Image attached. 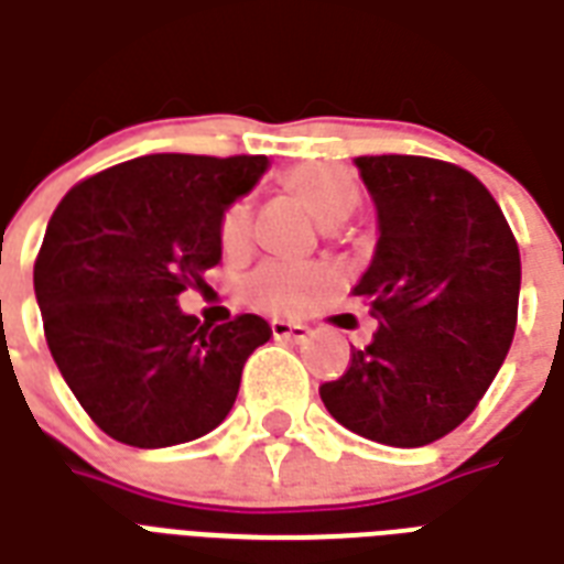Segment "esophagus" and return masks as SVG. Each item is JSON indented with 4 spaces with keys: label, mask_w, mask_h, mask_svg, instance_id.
I'll return each instance as SVG.
<instances>
[{
    "label": "esophagus",
    "mask_w": 564,
    "mask_h": 564,
    "mask_svg": "<svg viewBox=\"0 0 564 564\" xmlns=\"http://www.w3.org/2000/svg\"><path fill=\"white\" fill-rule=\"evenodd\" d=\"M271 335L278 341H305L311 329L305 323H290V319H271Z\"/></svg>",
    "instance_id": "34e87169"
}]
</instances>
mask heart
I'll return each mask as SVG.
<instances>
[{"label": "heart", "mask_w": 564, "mask_h": 564, "mask_svg": "<svg viewBox=\"0 0 564 564\" xmlns=\"http://www.w3.org/2000/svg\"><path fill=\"white\" fill-rule=\"evenodd\" d=\"M286 189H293L302 198L314 217L323 226L326 223H341L354 214L359 202V186L356 177L344 165L335 162H302L283 174ZM250 202H232L220 220V241L226 250H241L250 238ZM326 286V271L317 265H299V262H281L271 259L262 262L245 281V295L250 305L262 311H278V314H293L307 307Z\"/></svg>", "instance_id": "heart-1"}]
</instances>
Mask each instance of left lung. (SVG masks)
<instances>
[{
  "instance_id": "1",
  "label": "left lung",
  "mask_w": 564,
  "mask_h": 564,
  "mask_svg": "<svg viewBox=\"0 0 564 564\" xmlns=\"http://www.w3.org/2000/svg\"><path fill=\"white\" fill-rule=\"evenodd\" d=\"M378 247L354 295L378 317L319 399L344 429L423 447L484 399L517 329L520 247L471 172L425 156H356Z\"/></svg>"
}]
</instances>
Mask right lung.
<instances>
[{
    "instance_id": "right-lung-1",
    "label": "right lung",
    "mask_w": 564,
    "mask_h": 564,
    "mask_svg": "<svg viewBox=\"0 0 564 564\" xmlns=\"http://www.w3.org/2000/svg\"><path fill=\"white\" fill-rule=\"evenodd\" d=\"M265 156L150 153L72 186L35 259V299L59 375L105 435L141 449L208 435L241 368L271 338L241 314L198 323L177 305L220 262V220Z\"/></svg>"
}]
</instances>
